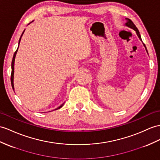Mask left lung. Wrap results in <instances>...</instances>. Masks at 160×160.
I'll return each instance as SVG.
<instances>
[{"label": "left lung", "instance_id": "obj_1", "mask_svg": "<svg viewBox=\"0 0 160 160\" xmlns=\"http://www.w3.org/2000/svg\"><path fill=\"white\" fill-rule=\"evenodd\" d=\"M126 20H127V22L126 23V26H127L128 27H129V28H132V29H134V30L136 31V34H137V36H138V38H140V40H141V41H142L141 34H140V32H139V31H138V28H136V26L134 25V23L132 22V20H130V19H127V18H126ZM143 45H144V46H145V48L146 51H147V48H146V47H145V44H143ZM147 53H148V52H147Z\"/></svg>", "mask_w": 160, "mask_h": 160}]
</instances>
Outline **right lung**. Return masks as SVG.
I'll use <instances>...</instances> for the list:
<instances>
[{"instance_id": "1", "label": "right lung", "mask_w": 160, "mask_h": 160, "mask_svg": "<svg viewBox=\"0 0 160 160\" xmlns=\"http://www.w3.org/2000/svg\"><path fill=\"white\" fill-rule=\"evenodd\" d=\"M24 31H25V30H24V32H22V35H21V37H20V38H19V42H20V41H21V38H22V35H23V34H24ZM18 48H19V46H18ZM18 49H17V50L15 51V52L14 53V55H13V60H12V62H11V86H12V88H13V89L14 90V85H13V78H14V63H15V56H16V53H17V52H18ZM64 105V103L62 104H61L60 107H58L56 109H55V110H57V109H59V108H60L62 106H63Z\"/></svg>"}]
</instances>
